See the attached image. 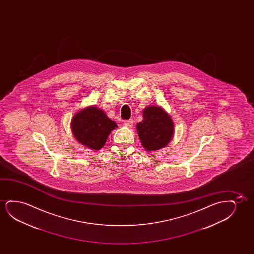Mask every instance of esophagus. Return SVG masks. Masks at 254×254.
<instances>
[{"label": "esophagus", "mask_w": 254, "mask_h": 254, "mask_svg": "<svg viewBox=\"0 0 254 254\" xmlns=\"http://www.w3.org/2000/svg\"><path fill=\"white\" fill-rule=\"evenodd\" d=\"M132 125H133V121L132 120H129V121H125L124 122V126H125L126 127H127V128H131Z\"/></svg>", "instance_id": "obj_1"}]
</instances>
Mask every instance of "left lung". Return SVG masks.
I'll use <instances>...</instances> for the list:
<instances>
[{
    "label": "left lung",
    "mask_w": 254,
    "mask_h": 254,
    "mask_svg": "<svg viewBox=\"0 0 254 254\" xmlns=\"http://www.w3.org/2000/svg\"><path fill=\"white\" fill-rule=\"evenodd\" d=\"M142 114V122L137 123L136 128L143 147L147 152H154L167 146L174 132L170 115L160 106H148Z\"/></svg>",
    "instance_id": "1"
}]
</instances>
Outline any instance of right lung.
Returning <instances> with one entry per match:
<instances>
[{"instance_id":"add662e5","label":"right lung","mask_w":254,"mask_h":254,"mask_svg":"<svg viewBox=\"0 0 254 254\" xmlns=\"http://www.w3.org/2000/svg\"><path fill=\"white\" fill-rule=\"evenodd\" d=\"M117 124L108 118L102 109L95 106L77 112L71 122V129L77 141L88 149L101 150Z\"/></svg>"}]
</instances>
